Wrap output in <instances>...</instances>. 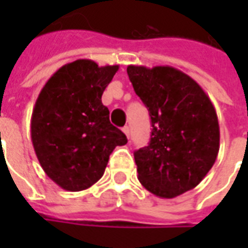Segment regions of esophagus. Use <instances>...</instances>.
Segmentation results:
<instances>
[{
    "mask_svg": "<svg viewBox=\"0 0 248 248\" xmlns=\"http://www.w3.org/2000/svg\"><path fill=\"white\" fill-rule=\"evenodd\" d=\"M122 130H124V133L126 134V137H127V138H130V127L129 126H124Z\"/></svg>",
    "mask_w": 248,
    "mask_h": 248,
    "instance_id": "1",
    "label": "esophagus"
}]
</instances>
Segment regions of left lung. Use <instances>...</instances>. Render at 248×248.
<instances>
[{
  "label": "left lung",
  "instance_id": "obj_1",
  "mask_svg": "<svg viewBox=\"0 0 248 248\" xmlns=\"http://www.w3.org/2000/svg\"><path fill=\"white\" fill-rule=\"evenodd\" d=\"M127 74L153 126L149 145L134 153L140 182L167 199L192 190L218 156L213 102L191 77L171 66L129 65Z\"/></svg>",
  "mask_w": 248,
  "mask_h": 248
}]
</instances>
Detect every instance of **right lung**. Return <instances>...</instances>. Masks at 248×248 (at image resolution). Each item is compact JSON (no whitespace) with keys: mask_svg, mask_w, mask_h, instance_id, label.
Instances as JSON below:
<instances>
[{"mask_svg":"<svg viewBox=\"0 0 248 248\" xmlns=\"http://www.w3.org/2000/svg\"><path fill=\"white\" fill-rule=\"evenodd\" d=\"M118 65L92 60L66 63L47 79L35 101L30 135L46 175L67 191L86 190L102 178L108 156L126 135L110 124L102 94Z\"/></svg>","mask_w":248,"mask_h":248,"instance_id":"obj_1","label":"right lung"}]
</instances>
